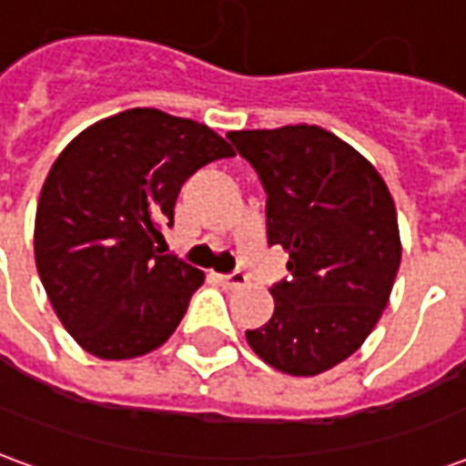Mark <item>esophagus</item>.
<instances>
[{"instance_id":"obj_1","label":"esophagus","mask_w":466,"mask_h":466,"mask_svg":"<svg viewBox=\"0 0 466 466\" xmlns=\"http://www.w3.org/2000/svg\"><path fill=\"white\" fill-rule=\"evenodd\" d=\"M219 282H222L227 289H242V287L249 284V277H247L244 272H232V274H222V277H219Z\"/></svg>"}]
</instances>
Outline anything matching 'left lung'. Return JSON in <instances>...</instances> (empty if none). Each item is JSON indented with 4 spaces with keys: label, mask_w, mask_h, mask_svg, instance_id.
Masks as SVG:
<instances>
[{
    "label": "left lung",
    "mask_w": 466,
    "mask_h": 466,
    "mask_svg": "<svg viewBox=\"0 0 466 466\" xmlns=\"http://www.w3.org/2000/svg\"><path fill=\"white\" fill-rule=\"evenodd\" d=\"M227 137L262 179L267 237L292 272L247 342L284 374H322L360 350L390 302L401 262L394 199L354 147L317 124Z\"/></svg>",
    "instance_id": "obj_1"
}]
</instances>
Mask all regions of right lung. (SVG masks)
I'll return each instance as SVG.
<instances>
[{
	"label": "right lung",
	"mask_w": 466,
	"mask_h": 466,
	"mask_svg": "<svg viewBox=\"0 0 466 466\" xmlns=\"http://www.w3.org/2000/svg\"><path fill=\"white\" fill-rule=\"evenodd\" d=\"M234 157L207 124L137 106L99 119L56 157L39 194L35 259L75 342L99 360H134L182 322L204 272L162 254L182 184Z\"/></svg>",
	"instance_id": "obj_1"
}]
</instances>
